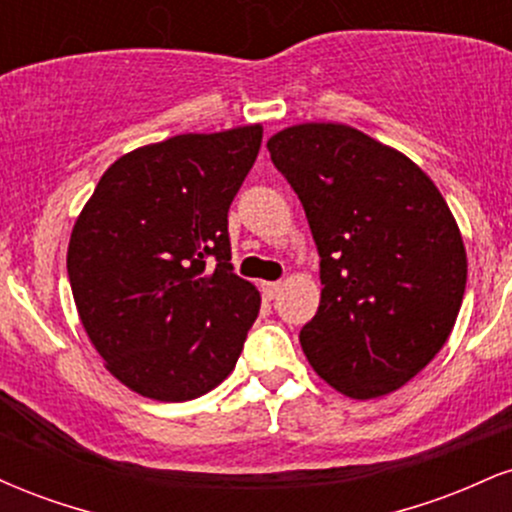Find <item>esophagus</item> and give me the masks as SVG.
Wrapping results in <instances>:
<instances>
[{"label": "esophagus", "instance_id": "obj_1", "mask_svg": "<svg viewBox=\"0 0 512 512\" xmlns=\"http://www.w3.org/2000/svg\"><path fill=\"white\" fill-rule=\"evenodd\" d=\"M279 291H281V281H262V293L269 298V301L279 296Z\"/></svg>", "mask_w": 512, "mask_h": 512}]
</instances>
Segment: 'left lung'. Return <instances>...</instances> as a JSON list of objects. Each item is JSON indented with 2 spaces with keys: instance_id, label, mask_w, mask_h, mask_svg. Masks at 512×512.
<instances>
[{
  "instance_id": "obj_1",
  "label": "left lung",
  "mask_w": 512,
  "mask_h": 512,
  "mask_svg": "<svg viewBox=\"0 0 512 512\" xmlns=\"http://www.w3.org/2000/svg\"><path fill=\"white\" fill-rule=\"evenodd\" d=\"M267 149L320 255V308L301 330L310 366L346 397L397 390L460 313L467 252L455 216L414 161L354 127L296 125Z\"/></svg>"
}]
</instances>
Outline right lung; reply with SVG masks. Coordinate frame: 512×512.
<instances>
[{
	"label": "right lung",
	"mask_w": 512,
	"mask_h": 512,
	"mask_svg": "<svg viewBox=\"0 0 512 512\" xmlns=\"http://www.w3.org/2000/svg\"><path fill=\"white\" fill-rule=\"evenodd\" d=\"M262 127L178 134L117 158L74 223L81 325L129 390L185 402L236 368L260 291L233 274L228 209Z\"/></svg>",
	"instance_id": "add662e5"
}]
</instances>
